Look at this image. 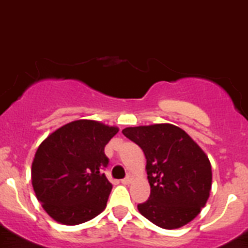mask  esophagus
Returning a JSON list of instances; mask_svg holds the SVG:
<instances>
[{
    "label": "esophagus",
    "instance_id": "esophagus-1",
    "mask_svg": "<svg viewBox=\"0 0 248 248\" xmlns=\"http://www.w3.org/2000/svg\"><path fill=\"white\" fill-rule=\"evenodd\" d=\"M132 180H133L132 175H131V174H128V175H127V177L124 178V179L121 180V183H122V184L127 185V184H131V183H132Z\"/></svg>",
    "mask_w": 248,
    "mask_h": 248
}]
</instances>
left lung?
<instances>
[{
  "label": "left lung",
  "mask_w": 248,
  "mask_h": 248,
  "mask_svg": "<svg viewBox=\"0 0 248 248\" xmlns=\"http://www.w3.org/2000/svg\"><path fill=\"white\" fill-rule=\"evenodd\" d=\"M124 136L143 151L151 185L138 211L162 229L190 222L205 206L211 190V164L202 149L179 127L169 124L127 127Z\"/></svg>",
  "instance_id": "8db88e82"
}]
</instances>
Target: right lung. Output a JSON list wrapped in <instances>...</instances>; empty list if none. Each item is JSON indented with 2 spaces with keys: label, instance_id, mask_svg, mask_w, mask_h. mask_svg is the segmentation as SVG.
I'll return each mask as SVG.
<instances>
[{
  "label": "right lung",
  "instance_id": "add662e5",
  "mask_svg": "<svg viewBox=\"0 0 248 248\" xmlns=\"http://www.w3.org/2000/svg\"><path fill=\"white\" fill-rule=\"evenodd\" d=\"M119 128L78 120L49 135L32 163L38 202L55 221L86 222L105 210L112 184L102 173L108 164L105 146Z\"/></svg>",
  "mask_w": 248,
  "mask_h": 248
}]
</instances>
